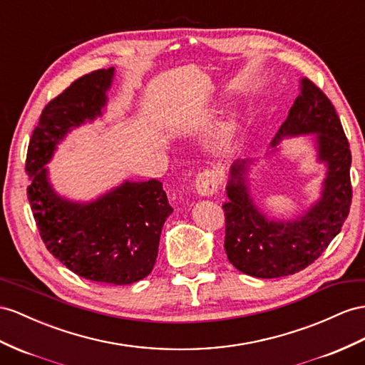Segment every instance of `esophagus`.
Here are the masks:
<instances>
[{
  "instance_id": "34e87169",
  "label": "esophagus",
  "mask_w": 365,
  "mask_h": 365,
  "mask_svg": "<svg viewBox=\"0 0 365 365\" xmlns=\"http://www.w3.org/2000/svg\"><path fill=\"white\" fill-rule=\"evenodd\" d=\"M195 191L200 195H212L219 188V179L217 174L214 171H203L195 177Z\"/></svg>"
}]
</instances>
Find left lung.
Wrapping results in <instances>:
<instances>
[{
    "label": "left lung",
    "instance_id": "left-lung-1",
    "mask_svg": "<svg viewBox=\"0 0 365 365\" xmlns=\"http://www.w3.org/2000/svg\"><path fill=\"white\" fill-rule=\"evenodd\" d=\"M272 146L285 137L316 134L317 160L327 173L321 197L294 220L267 217L251 199L247 173L251 162L237 160L230 170L225 211V253L239 272L274 279L312 265L339 235L351 205V153L341 120L329 97L308 78Z\"/></svg>",
    "mask_w": 365,
    "mask_h": 365
}]
</instances>
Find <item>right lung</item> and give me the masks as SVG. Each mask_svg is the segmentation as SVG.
<instances>
[{"label":"right lung","instance_id":"add662e5","mask_svg":"<svg viewBox=\"0 0 365 365\" xmlns=\"http://www.w3.org/2000/svg\"><path fill=\"white\" fill-rule=\"evenodd\" d=\"M114 68L80 77L43 109L27 148V199L52 256L93 282L128 285L153 272L163 223L173 212L162 182H123L80 203L53 191L46 163L73 128L103 115Z\"/></svg>","mask_w":365,"mask_h":365}]
</instances>
